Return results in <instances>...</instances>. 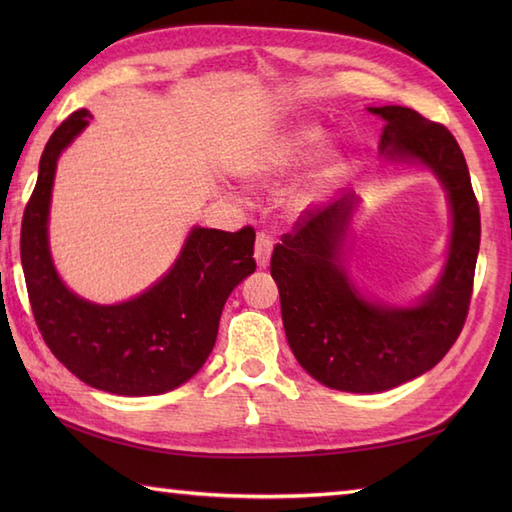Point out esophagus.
Wrapping results in <instances>:
<instances>
[{
  "instance_id": "1",
  "label": "esophagus",
  "mask_w": 512,
  "mask_h": 512,
  "mask_svg": "<svg viewBox=\"0 0 512 512\" xmlns=\"http://www.w3.org/2000/svg\"><path fill=\"white\" fill-rule=\"evenodd\" d=\"M270 253H273V239L266 233H257L255 242V262L259 268H266L270 262Z\"/></svg>"
}]
</instances>
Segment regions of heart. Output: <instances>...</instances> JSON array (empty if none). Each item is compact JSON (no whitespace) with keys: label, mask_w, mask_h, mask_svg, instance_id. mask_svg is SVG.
Returning a JSON list of instances; mask_svg holds the SVG:
<instances>
[{"label":"heart","mask_w":512,"mask_h":512,"mask_svg":"<svg viewBox=\"0 0 512 512\" xmlns=\"http://www.w3.org/2000/svg\"><path fill=\"white\" fill-rule=\"evenodd\" d=\"M325 143V132L319 125H301L284 129L270 138H266L262 145H257L244 162V176L250 182L257 184H270L288 173L299 169L301 165L317 154ZM336 173H339V160L334 156H325L319 169L312 173L308 189H317L321 184L330 182Z\"/></svg>","instance_id":"b5f03b06"}]
</instances>
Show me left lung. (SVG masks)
<instances>
[{
	"mask_svg": "<svg viewBox=\"0 0 512 512\" xmlns=\"http://www.w3.org/2000/svg\"><path fill=\"white\" fill-rule=\"evenodd\" d=\"M385 121L380 154L389 162H420L447 191L451 239L438 284L413 306L367 299L341 264L343 239L356 209L343 195L303 211L270 259L292 354L321 385L378 394L436 367L462 332L469 312L480 206L460 145L440 123L400 105L367 107Z\"/></svg>",
	"mask_w": 512,
	"mask_h": 512,
	"instance_id": "obj_1",
	"label": "left lung"
}]
</instances>
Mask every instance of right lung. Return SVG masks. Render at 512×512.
Here are the masks:
<instances>
[{
  "label": "right lung",
  "instance_id": "1",
  "mask_svg": "<svg viewBox=\"0 0 512 512\" xmlns=\"http://www.w3.org/2000/svg\"><path fill=\"white\" fill-rule=\"evenodd\" d=\"M79 110L54 129L21 222V266L37 328L50 352L85 385L118 396H156L187 383L209 358L222 308L255 273V231L193 226L173 266L138 297L101 306L63 284L48 244L61 151L90 125Z\"/></svg>",
  "mask_w": 512,
  "mask_h": 512
}]
</instances>
